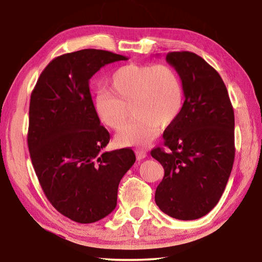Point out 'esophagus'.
<instances>
[{
  "instance_id": "obj_1",
  "label": "esophagus",
  "mask_w": 262,
  "mask_h": 262,
  "mask_svg": "<svg viewBox=\"0 0 262 262\" xmlns=\"http://www.w3.org/2000/svg\"><path fill=\"white\" fill-rule=\"evenodd\" d=\"M145 157H147V152H145L144 150H142V149L136 150V158L139 159V161H141V159H144Z\"/></svg>"
}]
</instances>
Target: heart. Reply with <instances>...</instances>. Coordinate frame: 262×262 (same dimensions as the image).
<instances>
[{
    "label": "heart",
    "mask_w": 262,
    "mask_h": 262,
    "mask_svg": "<svg viewBox=\"0 0 262 262\" xmlns=\"http://www.w3.org/2000/svg\"><path fill=\"white\" fill-rule=\"evenodd\" d=\"M111 90L99 89L94 106L106 127H123L129 107L136 114L115 137L119 145H145L156 139L161 123H173L184 106V89L178 74L166 64H126L111 75Z\"/></svg>",
    "instance_id": "obj_1"
}]
</instances>
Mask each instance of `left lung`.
Listing matches in <instances>:
<instances>
[{"label": "left lung", "mask_w": 262, "mask_h": 262, "mask_svg": "<svg viewBox=\"0 0 262 262\" xmlns=\"http://www.w3.org/2000/svg\"><path fill=\"white\" fill-rule=\"evenodd\" d=\"M168 64L181 79L185 101L178 119L164 132L170 149L151 150L164 167L155 201L181 221L207 215L223 194L234 161V114L220 74L192 52H171Z\"/></svg>", "instance_id": "left-lung-1"}]
</instances>
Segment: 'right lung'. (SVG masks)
<instances>
[{"instance_id":"obj_1","label":"right lung","mask_w":262,"mask_h":262,"mask_svg":"<svg viewBox=\"0 0 262 262\" xmlns=\"http://www.w3.org/2000/svg\"><path fill=\"white\" fill-rule=\"evenodd\" d=\"M128 57L82 50L55 57L31 94L29 151L48 201L77 223H94L117 207L118 187L135 163L129 148L105 151L110 134L95 112L89 82Z\"/></svg>"}]
</instances>
